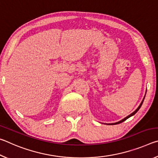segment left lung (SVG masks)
<instances>
[{
	"label": "left lung",
	"instance_id": "obj_1",
	"mask_svg": "<svg viewBox=\"0 0 158 158\" xmlns=\"http://www.w3.org/2000/svg\"><path fill=\"white\" fill-rule=\"evenodd\" d=\"M145 96H146V95H145ZM145 96H144V98H143V100L141 101V104L139 105V106H138V108L136 109V110L134 111V112H132V114H130L129 116H127V117H125V118H123V119H122L121 121H118V122H116V123H109V125H116V124H119V123H123V121H125V120H127V118H129L130 117H131V116H134V115H135L136 113H137V112L139 110V109L141 108V105H142V104H143V100H144V98H145Z\"/></svg>",
	"mask_w": 158,
	"mask_h": 158
}]
</instances>
